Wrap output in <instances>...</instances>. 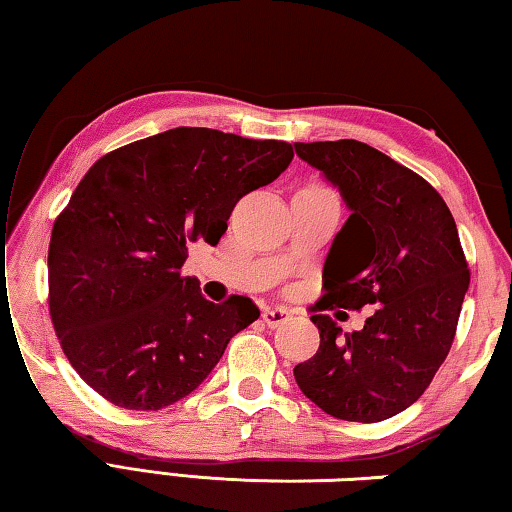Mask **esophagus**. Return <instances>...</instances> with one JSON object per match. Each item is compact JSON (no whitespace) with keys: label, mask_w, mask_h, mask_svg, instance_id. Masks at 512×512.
I'll return each mask as SVG.
<instances>
[{"label":"esophagus","mask_w":512,"mask_h":512,"mask_svg":"<svg viewBox=\"0 0 512 512\" xmlns=\"http://www.w3.org/2000/svg\"><path fill=\"white\" fill-rule=\"evenodd\" d=\"M289 318H291V311L282 309V307H273V309H264L262 311V320L266 323V327H271V329L284 325Z\"/></svg>","instance_id":"1"}]
</instances>
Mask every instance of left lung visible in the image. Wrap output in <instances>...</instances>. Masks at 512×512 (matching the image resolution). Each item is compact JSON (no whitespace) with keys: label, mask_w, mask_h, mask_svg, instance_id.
<instances>
[{"label":"left lung","mask_w":512,"mask_h":512,"mask_svg":"<svg viewBox=\"0 0 512 512\" xmlns=\"http://www.w3.org/2000/svg\"><path fill=\"white\" fill-rule=\"evenodd\" d=\"M293 146L352 212L327 253L316 307H377L352 334L325 314L311 316L320 345L293 375L334 418H393L427 391L452 348L470 287L456 221L427 180L368 144Z\"/></svg>","instance_id":"left-lung-1"}]
</instances>
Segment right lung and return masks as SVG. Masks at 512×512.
Returning <instances> with one entry per match:
<instances>
[{"instance_id": "right-lung-1", "label": "right lung", "mask_w": 512, "mask_h": 512, "mask_svg": "<svg viewBox=\"0 0 512 512\" xmlns=\"http://www.w3.org/2000/svg\"><path fill=\"white\" fill-rule=\"evenodd\" d=\"M277 140L171 128L103 155L51 230L49 314L81 379L121 409L160 411L201 386L250 298L205 300L180 273L187 246H216L241 196L280 176Z\"/></svg>"}]
</instances>
